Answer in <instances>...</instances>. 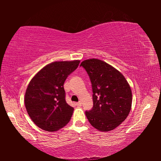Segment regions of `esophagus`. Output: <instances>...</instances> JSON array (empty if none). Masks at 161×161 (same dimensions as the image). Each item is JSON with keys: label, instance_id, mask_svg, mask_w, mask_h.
<instances>
[{"label": "esophagus", "instance_id": "34e87169", "mask_svg": "<svg viewBox=\"0 0 161 161\" xmlns=\"http://www.w3.org/2000/svg\"><path fill=\"white\" fill-rule=\"evenodd\" d=\"M76 105H77V107H81V102H77V103H76Z\"/></svg>", "mask_w": 161, "mask_h": 161}]
</instances>
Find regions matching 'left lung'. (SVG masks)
<instances>
[{
	"mask_svg": "<svg viewBox=\"0 0 161 161\" xmlns=\"http://www.w3.org/2000/svg\"><path fill=\"white\" fill-rule=\"evenodd\" d=\"M80 67L86 71L93 92V107L85 111L87 119L101 131L114 129L126 119L131 108L129 83L119 71L100 59H86Z\"/></svg>",
	"mask_w": 161,
	"mask_h": 161,
	"instance_id": "1",
	"label": "left lung"
}]
</instances>
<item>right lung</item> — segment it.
I'll use <instances>...</instances> for the list:
<instances>
[{
	"instance_id": "right-lung-1",
	"label": "right lung",
	"mask_w": 161,
	"mask_h": 161,
	"mask_svg": "<svg viewBox=\"0 0 161 161\" xmlns=\"http://www.w3.org/2000/svg\"><path fill=\"white\" fill-rule=\"evenodd\" d=\"M80 62H52L30 81L25 94V108L32 121L42 130L57 131L71 119L74 108L65 100L64 83Z\"/></svg>"
}]
</instances>
